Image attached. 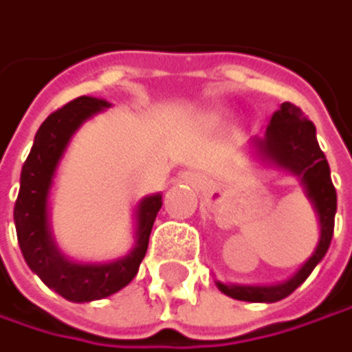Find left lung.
Instances as JSON below:
<instances>
[{"label":"left lung","mask_w":352,"mask_h":352,"mask_svg":"<svg viewBox=\"0 0 352 352\" xmlns=\"http://www.w3.org/2000/svg\"><path fill=\"white\" fill-rule=\"evenodd\" d=\"M256 152L262 160L289 170L301 179L307 198L311 200L318 219H320V241L316 245V252L309 256V260L285 283L270 285V287H252V285H223L217 283V287L239 301H252V303H276L285 297H289L297 287L305 283V278L314 272V268L324 260L332 235H334V217H336V190L332 186L330 177V164L326 160V154L322 152L318 138H316V125L303 115L299 107L293 102H283L280 109L272 115L266 135L254 140Z\"/></svg>","instance_id":"1"}]
</instances>
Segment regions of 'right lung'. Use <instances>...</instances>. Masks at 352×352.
Instances as JSON below:
<instances>
[{
    "mask_svg": "<svg viewBox=\"0 0 352 352\" xmlns=\"http://www.w3.org/2000/svg\"><path fill=\"white\" fill-rule=\"evenodd\" d=\"M107 107H111V102L102 98L78 96L43 121L22 166L20 194L14 206L18 243L28 268L38 274L49 289L74 303L104 299L133 280L146 256L154 219L162 206L160 194L140 200L135 208L133 248L115 262L78 264L65 258L55 245L49 225V194L55 170L78 127Z\"/></svg>",
    "mask_w": 352,
    "mask_h": 352,
    "instance_id": "right-lung-1",
    "label": "right lung"
}]
</instances>
